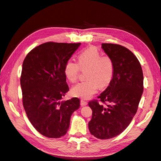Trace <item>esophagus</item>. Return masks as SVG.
I'll use <instances>...</instances> for the list:
<instances>
[{
  "label": "esophagus",
  "instance_id": "esophagus-1",
  "mask_svg": "<svg viewBox=\"0 0 161 161\" xmlns=\"http://www.w3.org/2000/svg\"><path fill=\"white\" fill-rule=\"evenodd\" d=\"M87 102L86 101H83V100H81L80 101V105L81 106H85V105H87Z\"/></svg>",
  "mask_w": 161,
  "mask_h": 161
}]
</instances>
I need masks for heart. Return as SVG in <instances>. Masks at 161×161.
Returning a JSON list of instances; mask_svg holds the SVG:
<instances>
[{"instance_id": "obj_1", "label": "heart", "mask_w": 161, "mask_h": 161, "mask_svg": "<svg viewBox=\"0 0 161 161\" xmlns=\"http://www.w3.org/2000/svg\"><path fill=\"white\" fill-rule=\"evenodd\" d=\"M79 64L69 60L64 66V75L66 79L75 82L79 78L81 70L88 69L86 72L87 80L79 82L71 88L73 96L79 98L89 99L99 88L108 86L114 75V62L108 56L101 53L95 47H89L79 53Z\"/></svg>"}]
</instances>
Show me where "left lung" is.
<instances>
[{
  "mask_svg": "<svg viewBox=\"0 0 161 161\" xmlns=\"http://www.w3.org/2000/svg\"><path fill=\"white\" fill-rule=\"evenodd\" d=\"M102 49L114 62V75L109 85L98 97L99 102H89L92 111L89 129L99 139L115 137L132 120L142 97L143 72L134 53L122 46L102 43Z\"/></svg>",
  "mask_w": 161,
  "mask_h": 161,
  "instance_id": "left-lung-1",
  "label": "left lung"
}]
</instances>
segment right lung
<instances>
[{
	"label": "right lung",
	"instance_id": "obj_1",
	"mask_svg": "<svg viewBox=\"0 0 161 161\" xmlns=\"http://www.w3.org/2000/svg\"><path fill=\"white\" fill-rule=\"evenodd\" d=\"M80 45L46 42L33 48L23 62L20 82L24 109L33 127L46 137L64 136L72 114L80 108L77 97L61 101L69 91L65 64Z\"/></svg>",
	"mask_w": 161,
	"mask_h": 161
}]
</instances>
